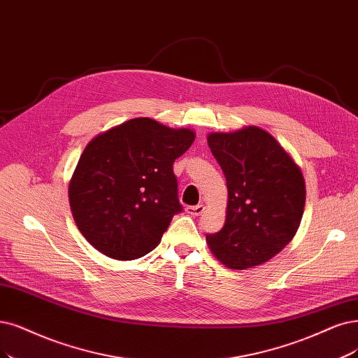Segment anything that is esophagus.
Masks as SVG:
<instances>
[{
    "label": "esophagus",
    "instance_id": "34e87169",
    "mask_svg": "<svg viewBox=\"0 0 358 358\" xmlns=\"http://www.w3.org/2000/svg\"><path fill=\"white\" fill-rule=\"evenodd\" d=\"M203 210H205V206H203V205H196V206H187V208H186V213H187L189 215H192V217H199V215H202Z\"/></svg>",
    "mask_w": 358,
    "mask_h": 358
}]
</instances>
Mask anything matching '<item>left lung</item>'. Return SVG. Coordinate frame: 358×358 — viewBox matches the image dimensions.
I'll return each mask as SVG.
<instances>
[{
	"label": "left lung",
	"instance_id": "1",
	"mask_svg": "<svg viewBox=\"0 0 358 358\" xmlns=\"http://www.w3.org/2000/svg\"><path fill=\"white\" fill-rule=\"evenodd\" d=\"M208 144L229 190L226 222L206 236L208 246L227 268L261 266L298 231L306 206L302 171L268 131L255 125L210 132Z\"/></svg>",
	"mask_w": 358,
	"mask_h": 358
}]
</instances>
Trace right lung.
<instances>
[{
  "mask_svg": "<svg viewBox=\"0 0 358 358\" xmlns=\"http://www.w3.org/2000/svg\"><path fill=\"white\" fill-rule=\"evenodd\" d=\"M194 137L190 128L134 117L87 144L69 181V203L91 246L129 261L159 245L182 209L172 165Z\"/></svg>",
  "mask_w": 358,
  "mask_h": 358,
  "instance_id": "obj_1",
  "label": "right lung"
}]
</instances>
